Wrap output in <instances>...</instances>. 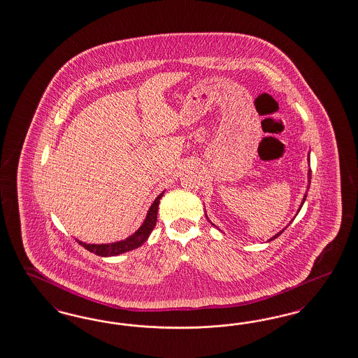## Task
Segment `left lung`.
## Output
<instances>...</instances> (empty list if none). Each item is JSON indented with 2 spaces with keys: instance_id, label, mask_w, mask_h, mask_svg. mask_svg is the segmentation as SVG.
I'll use <instances>...</instances> for the list:
<instances>
[{
  "instance_id": "obj_1",
  "label": "left lung",
  "mask_w": 358,
  "mask_h": 358,
  "mask_svg": "<svg viewBox=\"0 0 358 358\" xmlns=\"http://www.w3.org/2000/svg\"><path fill=\"white\" fill-rule=\"evenodd\" d=\"M310 178H312V176H310V172H309V180H310ZM305 200H306V194H305V196H303V200H302V203H301V206H302V205H303V202H305ZM301 206H300V209H301ZM281 233H282V231H280V233H278V234H275V236H274V237H272V238H271V241H272V240H274V238H277V237H278V236H280V234H281Z\"/></svg>"
}]
</instances>
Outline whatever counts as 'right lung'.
<instances>
[{"label":"right lung","instance_id":"obj_1","mask_svg":"<svg viewBox=\"0 0 358 358\" xmlns=\"http://www.w3.org/2000/svg\"><path fill=\"white\" fill-rule=\"evenodd\" d=\"M164 196V193H161L155 202L152 203L148 215L143 221V227L137 230L133 236H130L125 241H120V243H102V245H90V243H81L77 241L81 246H84L86 250L101 256V257H110V256H117L121 253H125L129 250H133L138 246H141L149 237V234L152 233L153 228L156 227L157 222V210L158 203H159V199Z\"/></svg>","mask_w":358,"mask_h":358}]
</instances>
